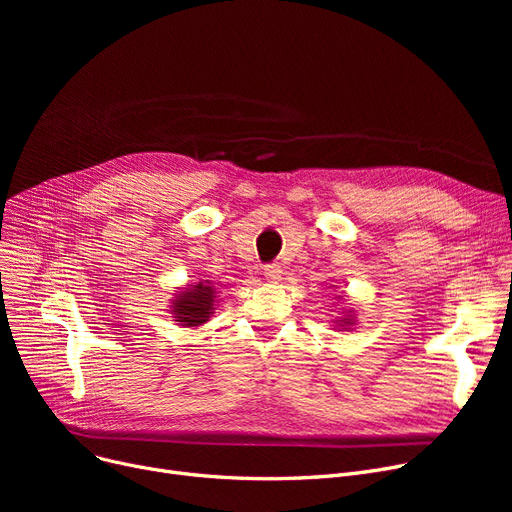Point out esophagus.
I'll use <instances>...</instances> for the list:
<instances>
[{
  "label": "esophagus",
  "instance_id": "34e87169",
  "mask_svg": "<svg viewBox=\"0 0 512 512\" xmlns=\"http://www.w3.org/2000/svg\"><path fill=\"white\" fill-rule=\"evenodd\" d=\"M265 278L270 280V282H280L282 280V267H280V263L265 265Z\"/></svg>",
  "mask_w": 512,
  "mask_h": 512
}]
</instances>
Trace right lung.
I'll return each instance as SVG.
<instances>
[{
    "label": "right lung",
    "instance_id": "1",
    "mask_svg": "<svg viewBox=\"0 0 512 512\" xmlns=\"http://www.w3.org/2000/svg\"><path fill=\"white\" fill-rule=\"evenodd\" d=\"M213 305L211 286L197 284L195 288L182 292L174 303V313L184 326H199L209 317Z\"/></svg>",
    "mask_w": 512,
    "mask_h": 512
}]
</instances>
